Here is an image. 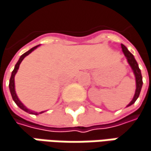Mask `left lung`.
<instances>
[{
	"label": "left lung",
	"mask_w": 151,
	"mask_h": 151,
	"mask_svg": "<svg viewBox=\"0 0 151 151\" xmlns=\"http://www.w3.org/2000/svg\"><path fill=\"white\" fill-rule=\"evenodd\" d=\"M121 49H122V51H123L125 56L127 57L128 64L130 65V67H132V71H133V73L135 75V78H136V91H135V94H134V96H133L132 100L127 105V107H129V106L132 105L134 102H136L137 97L139 96V94H140L141 89H142V85H143V78H142L141 71H140V69L138 67V64L136 61L132 53H130V51L127 49V48L123 44H121Z\"/></svg>",
	"instance_id": "obj_1"
}]
</instances>
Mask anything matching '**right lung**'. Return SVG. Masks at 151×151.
<instances>
[{
  "mask_svg": "<svg viewBox=\"0 0 151 151\" xmlns=\"http://www.w3.org/2000/svg\"><path fill=\"white\" fill-rule=\"evenodd\" d=\"M39 45H37V46H35V47H33L32 49H31L30 50H28L27 52H25L24 54H23L22 55L20 56L19 58V60H18V62L16 63V65H15V67H14V71L12 72V75H11V78H10V81H9V90H10V92H11V95H12V97H13V100H14L15 103L21 109L24 111H25V112H27V113H29V114H36V115H37V114H42V113H43L44 111H42V112H39V113H37V112H34V111L30 110V109H28L24 104H23L22 102H20V100L19 99V97H18V96H17V94H16V91H15V84H14V77H15V74L17 73V72H18V69H19V65H20V63L22 62V60H24V58L25 57V56H27L29 54H31V52L34 50V49H36L37 47H38Z\"/></svg>",
  "mask_w": 151,
  "mask_h": 151,
  "instance_id": "add662e5",
  "label": "right lung"
}]
</instances>
